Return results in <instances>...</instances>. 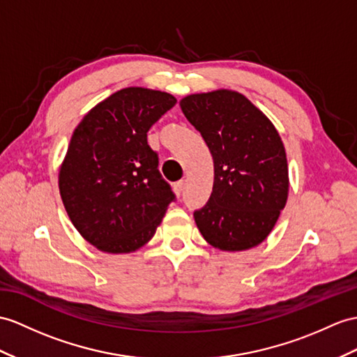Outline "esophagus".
<instances>
[{"label":"esophagus","instance_id":"34e87169","mask_svg":"<svg viewBox=\"0 0 357 357\" xmlns=\"http://www.w3.org/2000/svg\"><path fill=\"white\" fill-rule=\"evenodd\" d=\"M174 188V192H176L177 195H181V192H183V188H185V181L183 180H178L176 181V183L172 185Z\"/></svg>","mask_w":357,"mask_h":357}]
</instances>
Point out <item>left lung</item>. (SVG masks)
I'll use <instances>...</instances> for the list:
<instances>
[{"mask_svg":"<svg viewBox=\"0 0 357 357\" xmlns=\"http://www.w3.org/2000/svg\"><path fill=\"white\" fill-rule=\"evenodd\" d=\"M180 107L213 158L212 194L194 212L198 230L222 251L259 245L288 199V162L279 133L255 104L233 91L189 95Z\"/></svg>","mask_w":357,"mask_h":357,"instance_id":"8db88e82","label":"left lung"}]
</instances>
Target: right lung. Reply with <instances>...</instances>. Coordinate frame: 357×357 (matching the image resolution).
Returning a JSON list of instances; mask_svg holds the SVG:
<instances>
[{
  "instance_id": "1",
  "label": "right lung",
  "mask_w": 357,
  "mask_h": 357,
  "mask_svg": "<svg viewBox=\"0 0 357 357\" xmlns=\"http://www.w3.org/2000/svg\"><path fill=\"white\" fill-rule=\"evenodd\" d=\"M176 102L167 92L121 89L74 130L60 167V197L74 227L98 250L141 248L176 202L146 141L151 126Z\"/></svg>"
}]
</instances>
